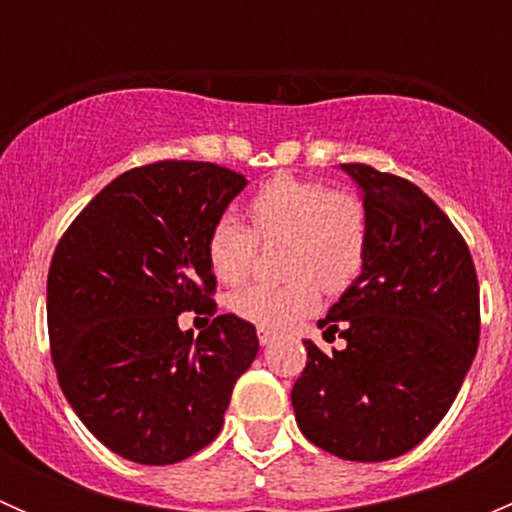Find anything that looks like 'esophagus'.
I'll return each instance as SVG.
<instances>
[{
    "label": "esophagus",
    "instance_id": "34e87169",
    "mask_svg": "<svg viewBox=\"0 0 512 512\" xmlns=\"http://www.w3.org/2000/svg\"><path fill=\"white\" fill-rule=\"evenodd\" d=\"M257 339H260L262 347H267L275 339V332H270V329H257Z\"/></svg>",
    "mask_w": 512,
    "mask_h": 512
}]
</instances>
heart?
Here are the masks:
<instances>
[{"label": "heart", "instance_id": "obj_1", "mask_svg": "<svg viewBox=\"0 0 512 512\" xmlns=\"http://www.w3.org/2000/svg\"><path fill=\"white\" fill-rule=\"evenodd\" d=\"M250 227L235 218L213 225L208 260L225 285H240L257 247L280 245L285 285H252L232 294L230 309L260 329H287L319 302V289L339 294L354 285L369 252V210L359 195L322 180L280 175L247 203Z\"/></svg>", "mask_w": 512, "mask_h": 512}]
</instances>
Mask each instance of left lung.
<instances>
[{
    "mask_svg": "<svg viewBox=\"0 0 512 512\" xmlns=\"http://www.w3.org/2000/svg\"><path fill=\"white\" fill-rule=\"evenodd\" d=\"M342 170L369 210V252L319 319L324 339L347 347L304 342L292 406L314 446L376 463L418 446L451 409L478 349V277L463 235L418 185L364 163Z\"/></svg>",
    "mask_w": 512,
    "mask_h": 512,
    "instance_id": "1",
    "label": "left lung"
}]
</instances>
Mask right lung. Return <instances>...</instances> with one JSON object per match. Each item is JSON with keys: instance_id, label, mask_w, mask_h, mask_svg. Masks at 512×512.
<instances>
[{"instance_id": "add662e5", "label": "right lung", "mask_w": 512, "mask_h": 512, "mask_svg": "<svg viewBox=\"0 0 512 512\" xmlns=\"http://www.w3.org/2000/svg\"><path fill=\"white\" fill-rule=\"evenodd\" d=\"M245 185L200 160L141 165L111 180L56 245L46 319L59 386L128 461L168 466L208 446L255 361V327L215 317L208 260L210 230ZM190 308L214 317L198 338L177 327Z\"/></svg>"}]
</instances>
